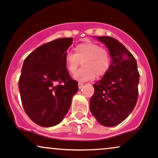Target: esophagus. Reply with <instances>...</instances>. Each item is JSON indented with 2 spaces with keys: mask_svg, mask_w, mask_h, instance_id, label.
I'll return each mask as SVG.
<instances>
[{
  "mask_svg": "<svg viewBox=\"0 0 158 158\" xmlns=\"http://www.w3.org/2000/svg\"><path fill=\"white\" fill-rule=\"evenodd\" d=\"M83 86V83L82 82H79L78 83V88L80 89H82Z\"/></svg>",
  "mask_w": 158,
  "mask_h": 158,
  "instance_id": "esophagus-1",
  "label": "esophagus"
}]
</instances>
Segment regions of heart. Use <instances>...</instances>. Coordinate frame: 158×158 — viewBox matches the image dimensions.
Listing matches in <instances>:
<instances>
[{
  "instance_id": "b5f03b06",
  "label": "heart",
  "mask_w": 158,
  "mask_h": 158,
  "mask_svg": "<svg viewBox=\"0 0 158 158\" xmlns=\"http://www.w3.org/2000/svg\"><path fill=\"white\" fill-rule=\"evenodd\" d=\"M65 64L67 69L74 73L82 61L83 67L74 74V78L84 82L97 76H102L108 72L111 66L109 52L99 44L92 42L80 44L75 48V52L65 54Z\"/></svg>"
}]
</instances>
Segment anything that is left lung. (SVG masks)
<instances>
[{"mask_svg": "<svg viewBox=\"0 0 158 158\" xmlns=\"http://www.w3.org/2000/svg\"><path fill=\"white\" fill-rule=\"evenodd\" d=\"M108 48L112 63L108 72L93 84L89 109L98 122L114 127L123 122L135 107L140 75L132 54L116 39L95 37Z\"/></svg>", "mask_w": 158, "mask_h": 158, "instance_id": "obj_1", "label": "left lung"}]
</instances>
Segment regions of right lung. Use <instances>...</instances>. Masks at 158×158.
I'll list each match as a JSON object with an SVG mask.
<instances>
[{"instance_id": "1", "label": "right lung", "mask_w": 158, "mask_h": 158, "mask_svg": "<svg viewBox=\"0 0 158 158\" xmlns=\"http://www.w3.org/2000/svg\"><path fill=\"white\" fill-rule=\"evenodd\" d=\"M72 41V38L54 40L39 46L24 60L18 83L20 99L29 118L40 127L60 123L78 91L64 60Z\"/></svg>"}]
</instances>
